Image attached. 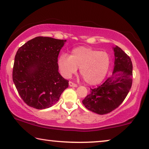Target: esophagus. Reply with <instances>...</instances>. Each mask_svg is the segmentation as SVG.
Segmentation results:
<instances>
[{
    "mask_svg": "<svg viewBox=\"0 0 149 149\" xmlns=\"http://www.w3.org/2000/svg\"><path fill=\"white\" fill-rule=\"evenodd\" d=\"M69 85H70V87H77V85L75 84V83H72V81H69Z\"/></svg>",
    "mask_w": 149,
    "mask_h": 149,
    "instance_id": "1",
    "label": "esophagus"
}]
</instances>
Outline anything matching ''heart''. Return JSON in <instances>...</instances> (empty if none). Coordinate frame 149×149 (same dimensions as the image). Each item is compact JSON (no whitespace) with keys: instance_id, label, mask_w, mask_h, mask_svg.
I'll return each mask as SVG.
<instances>
[{"instance_id":"heart-1","label":"heart","mask_w":149,"mask_h":149,"mask_svg":"<svg viewBox=\"0 0 149 149\" xmlns=\"http://www.w3.org/2000/svg\"><path fill=\"white\" fill-rule=\"evenodd\" d=\"M58 64L61 74L65 78H70L79 68V72L85 82L94 85L104 79L111 58L107 52L82 46L73 49L70 56L61 55Z\"/></svg>"}]
</instances>
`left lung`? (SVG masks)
<instances>
[{
	"label": "left lung",
	"instance_id": "1",
	"mask_svg": "<svg viewBox=\"0 0 149 149\" xmlns=\"http://www.w3.org/2000/svg\"><path fill=\"white\" fill-rule=\"evenodd\" d=\"M115 66L113 74L104 83L91 92L82 101L85 108L99 115L111 113L123 102L132 85L131 59L118 46L113 47Z\"/></svg>",
	"mask_w": 149,
	"mask_h": 149
}]
</instances>
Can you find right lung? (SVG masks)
I'll use <instances>...</instances> for the list:
<instances>
[{"instance_id":"1","label":"right lung","mask_w":149,"mask_h":149,"mask_svg":"<svg viewBox=\"0 0 149 149\" xmlns=\"http://www.w3.org/2000/svg\"><path fill=\"white\" fill-rule=\"evenodd\" d=\"M66 40L37 36L16 53L13 81L20 97L30 107L45 109L59 100L68 81L58 72V58Z\"/></svg>"}]
</instances>
